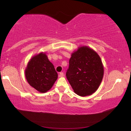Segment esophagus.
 Segmentation results:
<instances>
[{
  "label": "esophagus",
  "instance_id": "obj_1",
  "mask_svg": "<svg viewBox=\"0 0 131 131\" xmlns=\"http://www.w3.org/2000/svg\"><path fill=\"white\" fill-rule=\"evenodd\" d=\"M59 77H63L64 76V73H62V72H61V73H59Z\"/></svg>",
  "mask_w": 131,
  "mask_h": 131
}]
</instances>
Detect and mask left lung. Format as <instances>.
<instances>
[{"label":"left lung","mask_w":131,"mask_h":131,"mask_svg":"<svg viewBox=\"0 0 131 131\" xmlns=\"http://www.w3.org/2000/svg\"><path fill=\"white\" fill-rule=\"evenodd\" d=\"M104 67L95 51L82 46L71 53L66 77L78 95H90L97 90L103 80Z\"/></svg>","instance_id":"obj_1"}]
</instances>
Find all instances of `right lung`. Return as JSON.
<instances>
[{
    "label": "right lung",
    "mask_w": 131,
    "mask_h": 131,
    "mask_svg": "<svg viewBox=\"0 0 131 131\" xmlns=\"http://www.w3.org/2000/svg\"><path fill=\"white\" fill-rule=\"evenodd\" d=\"M25 76L29 85L42 93L49 91L58 78L54 66L43 52L32 57L25 70Z\"/></svg>",
    "instance_id": "obj_1"
}]
</instances>
